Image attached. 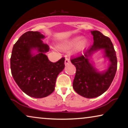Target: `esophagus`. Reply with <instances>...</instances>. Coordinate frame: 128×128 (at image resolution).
Listing matches in <instances>:
<instances>
[{"label":"esophagus","mask_w":128,"mask_h":128,"mask_svg":"<svg viewBox=\"0 0 128 128\" xmlns=\"http://www.w3.org/2000/svg\"><path fill=\"white\" fill-rule=\"evenodd\" d=\"M70 63V60L68 58H66L65 60H64V64H65V66L68 65V64H69Z\"/></svg>","instance_id":"obj_1"}]
</instances>
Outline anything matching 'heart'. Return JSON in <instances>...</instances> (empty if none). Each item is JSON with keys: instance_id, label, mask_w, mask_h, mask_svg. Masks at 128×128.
<instances>
[{"instance_id": "b5f03b06", "label": "heart", "mask_w": 128, "mask_h": 128, "mask_svg": "<svg viewBox=\"0 0 128 128\" xmlns=\"http://www.w3.org/2000/svg\"><path fill=\"white\" fill-rule=\"evenodd\" d=\"M90 45V41L88 38H84L82 39V36H78L61 42L58 45V47L59 50L64 51L70 50L74 48V53L79 55L85 52L89 48Z\"/></svg>"}]
</instances>
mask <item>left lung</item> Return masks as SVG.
I'll list each match as a JSON object with an SVG mask.
<instances>
[{
    "instance_id": "obj_1",
    "label": "left lung",
    "mask_w": 128,
    "mask_h": 128,
    "mask_svg": "<svg viewBox=\"0 0 128 128\" xmlns=\"http://www.w3.org/2000/svg\"><path fill=\"white\" fill-rule=\"evenodd\" d=\"M94 43L83 55L71 60L76 69L73 87L79 95L92 98L106 92L114 78L117 69L116 52L111 40L98 31H91ZM102 50L104 57L109 60L106 70L99 71L94 67L91 57L96 52Z\"/></svg>"
}]
</instances>
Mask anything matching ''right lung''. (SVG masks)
<instances>
[{"mask_svg":"<svg viewBox=\"0 0 128 128\" xmlns=\"http://www.w3.org/2000/svg\"><path fill=\"white\" fill-rule=\"evenodd\" d=\"M45 36L38 31H28L14 45L10 58L12 74L21 90L31 97H45L55 90L56 80L64 68V59L55 63L45 53L49 46Z\"/></svg>","mask_w":128,"mask_h":128,"instance_id":"right-lung-1","label":"right lung"}]
</instances>
